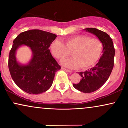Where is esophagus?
I'll list each match as a JSON object with an SVG mask.
<instances>
[{
    "label": "esophagus",
    "mask_w": 128,
    "mask_h": 128,
    "mask_svg": "<svg viewBox=\"0 0 128 128\" xmlns=\"http://www.w3.org/2000/svg\"><path fill=\"white\" fill-rule=\"evenodd\" d=\"M61 69H62V70H66V71L67 72H72V70H68V69H67V68H64V67H61Z\"/></svg>",
    "instance_id": "esophagus-1"
}]
</instances>
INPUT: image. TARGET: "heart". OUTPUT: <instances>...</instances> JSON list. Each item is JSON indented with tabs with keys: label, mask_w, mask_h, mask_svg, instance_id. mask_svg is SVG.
I'll return each mask as SVG.
<instances>
[{
	"label": "heart",
	"mask_w": 128,
	"mask_h": 128,
	"mask_svg": "<svg viewBox=\"0 0 128 128\" xmlns=\"http://www.w3.org/2000/svg\"><path fill=\"white\" fill-rule=\"evenodd\" d=\"M51 54L58 60L71 55L73 58L62 61L64 66L70 68L86 70L94 67L98 62L103 51V44L98 38L84 35L73 36L65 40V44L55 40L50 45Z\"/></svg>",
	"instance_id": "b5f03b06"
}]
</instances>
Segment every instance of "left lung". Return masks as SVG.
I'll list each match as a JSON object with an SVG mask.
<instances>
[{
    "mask_svg": "<svg viewBox=\"0 0 128 128\" xmlns=\"http://www.w3.org/2000/svg\"><path fill=\"white\" fill-rule=\"evenodd\" d=\"M86 30L96 36L103 44V55L99 62L90 70L79 73L80 80L73 84L78 90L89 93L100 88L109 78L114 67L115 49L112 39L106 32L92 28Z\"/></svg>",
    "mask_w": 128,
    "mask_h": 128,
    "instance_id": "left-lung-1",
    "label": "left lung"
}]
</instances>
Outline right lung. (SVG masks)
I'll return each mask as SVG.
<instances>
[{
  "mask_svg": "<svg viewBox=\"0 0 128 128\" xmlns=\"http://www.w3.org/2000/svg\"><path fill=\"white\" fill-rule=\"evenodd\" d=\"M56 36L40 29L20 33L13 41L8 58V68L12 80L24 92L38 94L48 90L52 86L55 72L61 69L49 49ZM24 44L31 48L33 56L26 66L19 64L15 54L17 48Z\"/></svg>",
  "mask_w": 128,
  "mask_h": 128,
  "instance_id": "obj_1",
  "label": "right lung"
}]
</instances>
